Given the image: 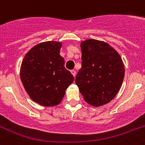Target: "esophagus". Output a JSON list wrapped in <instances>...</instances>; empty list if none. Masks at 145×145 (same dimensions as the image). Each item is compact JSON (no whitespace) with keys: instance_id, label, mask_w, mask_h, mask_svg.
<instances>
[{"instance_id":"obj_1","label":"esophagus","mask_w":145,"mask_h":145,"mask_svg":"<svg viewBox=\"0 0 145 145\" xmlns=\"http://www.w3.org/2000/svg\"><path fill=\"white\" fill-rule=\"evenodd\" d=\"M71 74H72L74 77H75V76H76V71L71 70Z\"/></svg>"}]
</instances>
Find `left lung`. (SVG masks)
<instances>
[{"mask_svg": "<svg viewBox=\"0 0 145 145\" xmlns=\"http://www.w3.org/2000/svg\"><path fill=\"white\" fill-rule=\"evenodd\" d=\"M81 68L75 82L85 101L99 107L110 102L121 87L125 69L118 52L105 42L83 41Z\"/></svg>", "mask_w": 145, "mask_h": 145, "instance_id": "1", "label": "left lung"}]
</instances>
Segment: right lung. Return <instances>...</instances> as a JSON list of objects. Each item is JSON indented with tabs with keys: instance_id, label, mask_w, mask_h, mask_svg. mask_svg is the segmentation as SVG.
I'll return each mask as SVG.
<instances>
[{
	"instance_id": "add662e5",
	"label": "right lung",
	"mask_w": 145,
	"mask_h": 145,
	"mask_svg": "<svg viewBox=\"0 0 145 145\" xmlns=\"http://www.w3.org/2000/svg\"><path fill=\"white\" fill-rule=\"evenodd\" d=\"M59 42H44L25 56L20 69L22 83L31 99L40 105H59L74 76L65 68Z\"/></svg>"
}]
</instances>
